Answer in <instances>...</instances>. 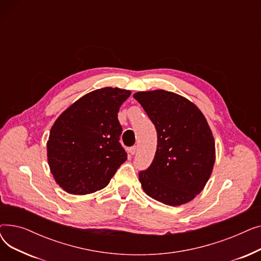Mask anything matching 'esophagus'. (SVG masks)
Masks as SVG:
<instances>
[{
    "label": "esophagus",
    "instance_id": "1",
    "mask_svg": "<svg viewBox=\"0 0 261 261\" xmlns=\"http://www.w3.org/2000/svg\"><path fill=\"white\" fill-rule=\"evenodd\" d=\"M135 151H136V146H132V147L129 148V152H130L132 155L135 153Z\"/></svg>",
    "mask_w": 261,
    "mask_h": 261
}]
</instances>
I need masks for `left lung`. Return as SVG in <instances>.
<instances>
[{"instance_id": "left-lung-1", "label": "left lung", "mask_w": 261, "mask_h": 261, "mask_svg": "<svg viewBox=\"0 0 261 261\" xmlns=\"http://www.w3.org/2000/svg\"><path fill=\"white\" fill-rule=\"evenodd\" d=\"M156 129V151L139 172L145 193L170 206L193 200L207 183L215 164V141L200 110L182 96L156 90L133 95Z\"/></svg>"}]
</instances>
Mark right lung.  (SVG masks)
I'll return each mask as SVG.
<instances>
[{
    "instance_id": "obj_1",
    "label": "right lung",
    "mask_w": 261,
    "mask_h": 261,
    "mask_svg": "<svg viewBox=\"0 0 261 261\" xmlns=\"http://www.w3.org/2000/svg\"><path fill=\"white\" fill-rule=\"evenodd\" d=\"M130 94L118 88L95 90L55 121L47 142L48 165L66 193L87 195L105 188L127 160L117 113Z\"/></svg>"
}]
</instances>
